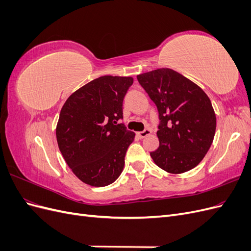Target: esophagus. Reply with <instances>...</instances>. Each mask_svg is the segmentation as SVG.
<instances>
[{
    "label": "esophagus",
    "instance_id": "1",
    "mask_svg": "<svg viewBox=\"0 0 251 251\" xmlns=\"http://www.w3.org/2000/svg\"><path fill=\"white\" fill-rule=\"evenodd\" d=\"M151 133V131L150 130V128H147V130H144V131H142V132L136 133V135H137L140 139H142V138H144V137H147V136H149Z\"/></svg>",
    "mask_w": 251,
    "mask_h": 251
}]
</instances>
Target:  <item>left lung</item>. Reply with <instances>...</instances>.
Masks as SVG:
<instances>
[{"instance_id": "left-lung-1", "label": "left lung", "mask_w": 251, "mask_h": 251, "mask_svg": "<svg viewBox=\"0 0 251 251\" xmlns=\"http://www.w3.org/2000/svg\"><path fill=\"white\" fill-rule=\"evenodd\" d=\"M141 87L156 104L160 125L159 148L150 154L170 174L198 165L216 133V114L206 93L195 82L169 68L137 75Z\"/></svg>"}]
</instances>
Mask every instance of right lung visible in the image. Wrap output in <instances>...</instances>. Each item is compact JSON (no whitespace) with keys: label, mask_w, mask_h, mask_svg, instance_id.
Instances as JSON below:
<instances>
[{"label":"right lung","mask_w":251,"mask_h":251,"mask_svg":"<svg viewBox=\"0 0 251 251\" xmlns=\"http://www.w3.org/2000/svg\"><path fill=\"white\" fill-rule=\"evenodd\" d=\"M133 77L104 75L86 83L64 103L56 126L58 149L83 183L101 187L124 170L135 133L123 124V101Z\"/></svg>","instance_id":"right-lung-1"}]
</instances>
